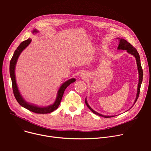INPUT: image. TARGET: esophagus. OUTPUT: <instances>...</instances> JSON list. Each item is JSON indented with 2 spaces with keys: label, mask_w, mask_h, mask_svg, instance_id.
Segmentation results:
<instances>
[{
  "label": "esophagus",
  "mask_w": 151,
  "mask_h": 151,
  "mask_svg": "<svg viewBox=\"0 0 151 151\" xmlns=\"http://www.w3.org/2000/svg\"><path fill=\"white\" fill-rule=\"evenodd\" d=\"M82 76H85V75H84V73H82Z\"/></svg>",
  "instance_id": "esophagus-1"
}]
</instances>
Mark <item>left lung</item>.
<instances>
[{"label":"left lung","mask_w":151,"mask_h":151,"mask_svg":"<svg viewBox=\"0 0 151 151\" xmlns=\"http://www.w3.org/2000/svg\"><path fill=\"white\" fill-rule=\"evenodd\" d=\"M118 50H125L127 51V52H128L129 54L132 55L133 56H135V59H136V61H137V67H138V73H139V79H138V88H137V96H136V98L135 100V102L134 105L135 104V103H136L137 100L139 96V92H140V87H141V84L142 83V81H143V69L141 65V63H140V58H139V55L137 52V50H136L135 48H134L131 44H130L129 42H128L126 40L124 39H119V44L118 45ZM86 104L87 105V106L89 108V109L91 110V111L94 113L95 114L101 116L104 118H110L112 116H105L101 114H99L98 112H95V110H93L91 107H90V106L88 104L87 102V99L86 98Z\"/></svg>","instance_id":"obj_1"}]
</instances>
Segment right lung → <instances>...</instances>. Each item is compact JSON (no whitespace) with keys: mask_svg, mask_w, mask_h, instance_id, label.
Instances as JSON below:
<instances>
[{"mask_svg":"<svg viewBox=\"0 0 151 151\" xmlns=\"http://www.w3.org/2000/svg\"><path fill=\"white\" fill-rule=\"evenodd\" d=\"M37 32L38 31L37 29H34L33 31V33H37ZM31 41H32L31 39H28L27 40H26V41H24L22 42H21V44L19 45V47L15 50L11 61H10L9 74H10V77H11L12 81V87H13V93L18 103L23 107L29 110V111H32L36 114H41L51 113L53 112L54 110H55L58 107L60 103H61V99L65 88L70 84L74 83L76 81V79L75 78H72L68 80V81H67L66 82H65L62 84V86L60 87L58 92V95L55 101L54 104L52 105H50L48 106L44 107H41L36 106L31 104H29L28 103L25 101V100L24 99L21 93H20L17 86V84L16 81V76H15V67H16V64L19 55H21V53H22L23 50L30 44Z\"/></svg>","mask_w":151,"mask_h":151,"instance_id":"add662e5","label":"right lung"}]
</instances>
